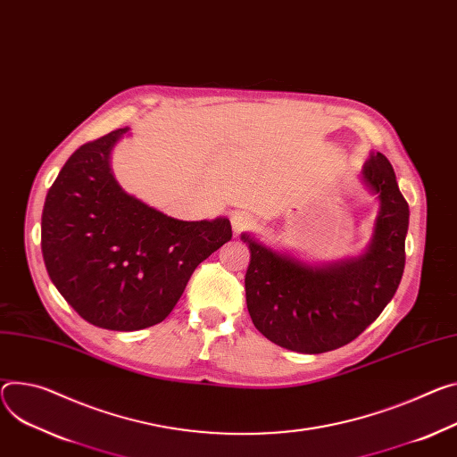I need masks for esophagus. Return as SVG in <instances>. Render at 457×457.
Masks as SVG:
<instances>
[{
	"label": "esophagus",
	"instance_id": "esophagus-1",
	"mask_svg": "<svg viewBox=\"0 0 457 457\" xmlns=\"http://www.w3.org/2000/svg\"><path fill=\"white\" fill-rule=\"evenodd\" d=\"M229 219H231V226H233L235 233H242V231L255 226L253 215L247 213V212H233Z\"/></svg>",
	"mask_w": 457,
	"mask_h": 457
}]
</instances>
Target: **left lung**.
Wrapping results in <instances>:
<instances>
[{"label": "left lung", "mask_w": 457, "mask_h": 457, "mask_svg": "<svg viewBox=\"0 0 457 457\" xmlns=\"http://www.w3.org/2000/svg\"><path fill=\"white\" fill-rule=\"evenodd\" d=\"M379 215L364 253L329 264H308L242 233L250 247L245 304L261 334L299 353H322L359 337L392 301L404 270L408 204L392 163L371 153L361 170Z\"/></svg>", "instance_id": "1"}]
</instances>
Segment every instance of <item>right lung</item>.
<instances>
[{
	"label": "right lung",
	"mask_w": 457,
	"mask_h": 457,
	"mask_svg": "<svg viewBox=\"0 0 457 457\" xmlns=\"http://www.w3.org/2000/svg\"><path fill=\"white\" fill-rule=\"evenodd\" d=\"M128 131L76 149L41 215V253L53 284L81 319L114 331L162 322L195 268L231 240L226 217L179 220L121 189L111 153Z\"/></svg>",
	"instance_id": "obj_1"
}]
</instances>
